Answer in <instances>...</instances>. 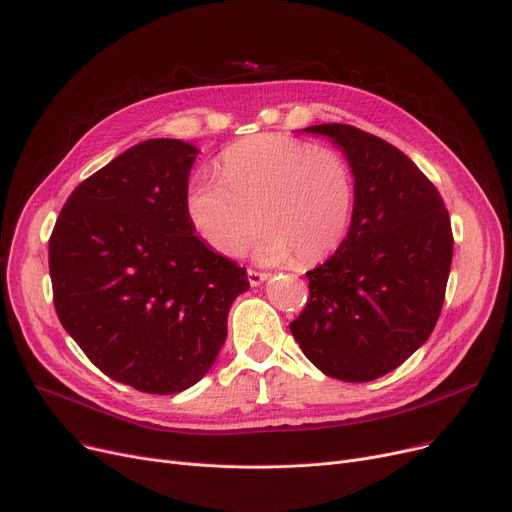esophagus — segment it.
<instances>
[{
  "instance_id": "1",
  "label": "esophagus",
  "mask_w": 512,
  "mask_h": 512,
  "mask_svg": "<svg viewBox=\"0 0 512 512\" xmlns=\"http://www.w3.org/2000/svg\"><path fill=\"white\" fill-rule=\"evenodd\" d=\"M268 279V275L266 273H258V270H248V281H250V285H260L262 281H266Z\"/></svg>"
}]
</instances>
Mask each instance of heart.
I'll return each instance as SVG.
<instances>
[{
	"mask_svg": "<svg viewBox=\"0 0 512 512\" xmlns=\"http://www.w3.org/2000/svg\"><path fill=\"white\" fill-rule=\"evenodd\" d=\"M221 175L196 173L186 190V215L202 242L239 256L256 225L264 227L256 256L310 264L333 252L345 235L353 182L330 148L281 134H262L225 150Z\"/></svg>",
	"mask_w": 512,
	"mask_h": 512,
	"instance_id": "1",
	"label": "heart"
}]
</instances>
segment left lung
Masks as SVG:
<instances>
[{"label":"left lung","instance_id":"obj_1","mask_svg":"<svg viewBox=\"0 0 512 512\" xmlns=\"http://www.w3.org/2000/svg\"><path fill=\"white\" fill-rule=\"evenodd\" d=\"M304 132L345 155L355 200L347 237L310 270V299L291 335L330 378L370 382L399 368L438 322L453 262L444 200L399 148L345 124Z\"/></svg>","mask_w":512,"mask_h":512}]
</instances>
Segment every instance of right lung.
Listing matches in <instances>:
<instances>
[{
    "mask_svg": "<svg viewBox=\"0 0 512 512\" xmlns=\"http://www.w3.org/2000/svg\"><path fill=\"white\" fill-rule=\"evenodd\" d=\"M198 148L150 138L70 194L49 239L59 322L103 374L150 395L196 384L227 339L246 268L186 215Z\"/></svg>",
    "mask_w": 512,
    "mask_h": 512,
    "instance_id": "right-lung-1",
    "label": "right lung"
}]
</instances>
